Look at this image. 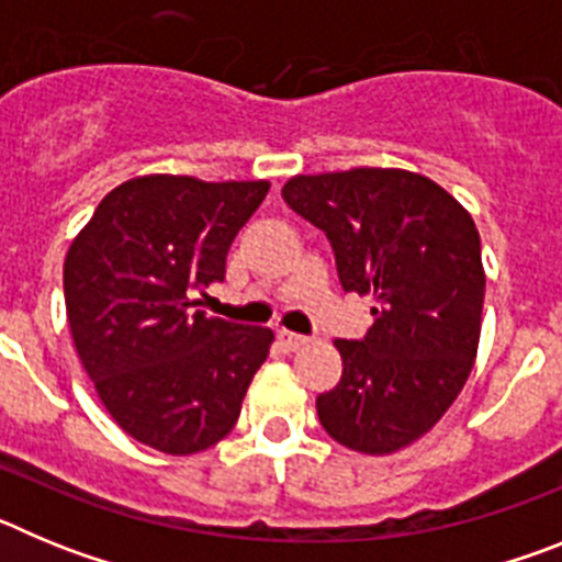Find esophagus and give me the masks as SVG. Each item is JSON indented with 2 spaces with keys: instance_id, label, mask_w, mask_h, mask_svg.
<instances>
[{
  "instance_id": "1",
  "label": "esophagus",
  "mask_w": 562,
  "mask_h": 562,
  "mask_svg": "<svg viewBox=\"0 0 562 562\" xmlns=\"http://www.w3.org/2000/svg\"><path fill=\"white\" fill-rule=\"evenodd\" d=\"M278 342H281V349H284V351H297L301 346H306L310 340H306L304 335H295V331L281 329V331H278Z\"/></svg>"
}]
</instances>
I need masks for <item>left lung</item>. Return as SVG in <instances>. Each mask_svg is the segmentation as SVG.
<instances>
[{"instance_id":"8db88e82","label":"left lung","mask_w":562,"mask_h":562,"mask_svg":"<svg viewBox=\"0 0 562 562\" xmlns=\"http://www.w3.org/2000/svg\"><path fill=\"white\" fill-rule=\"evenodd\" d=\"M281 193L326 233L342 290L374 297V326L337 340L342 376L317 396V419L346 448L394 453L434 428L473 369L484 310L473 216L400 168L292 177Z\"/></svg>"}]
</instances>
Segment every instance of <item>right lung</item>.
I'll return each mask as SVG.
<instances>
[{
    "instance_id": "1",
    "label": "right lung",
    "mask_w": 562,
    "mask_h": 562,
    "mask_svg": "<svg viewBox=\"0 0 562 562\" xmlns=\"http://www.w3.org/2000/svg\"><path fill=\"white\" fill-rule=\"evenodd\" d=\"M270 182L151 173L114 188L64 261L76 351L132 439L191 456L225 439L272 331L196 310Z\"/></svg>"
}]
</instances>
